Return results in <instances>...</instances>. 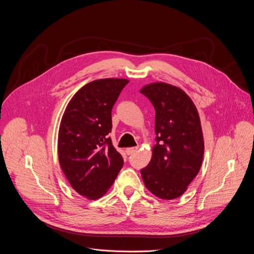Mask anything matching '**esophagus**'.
Masks as SVG:
<instances>
[{
	"mask_svg": "<svg viewBox=\"0 0 254 254\" xmlns=\"http://www.w3.org/2000/svg\"><path fill=\"white\" fill-rule=\"evenodd\" d=\"M136 150H137L136 147H135V148H127V149H126V153H127V155H131V154H133Z\"/></svg>",
	"mask_w": 254,
	"mask_h": 254,
	"instance_id": "obj_1",
	"label": "esophagus"
}]
</instances>
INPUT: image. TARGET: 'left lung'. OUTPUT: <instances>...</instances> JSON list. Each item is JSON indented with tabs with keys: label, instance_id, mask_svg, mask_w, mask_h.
Returning a JSON list of instances; mask_svg holds the SVG:
<instances>
[{
	"label": "left lung",
	"instance_id": "8db88e82",
	"mask_svg": "<svg viewBox=\"0 0 254 254\" xmlns=\"http://www.w3.org/2000/svg\"><path fill=\"white\" fill-rule=\"evenodd\" d=\"M156 111L157 143L149 165L140 170L144 186L156 197L182 196L198 175L204 156V137L197 108L181 88L154 82L144 85Z\"/></svg>",
	"mask_w": 254,
	"mask_h": 254
}]
</instances>
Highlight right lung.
I'll return each instance as SVG.
<instances>
[{
  "label": "right lung",
  "mask_w": 254,
  "mask_h": 254,
  "mask_svg": "<svg viewBox=\"0 0 254 254\" xmlns=\"http://www.w3.org/2000/svg\"><path fill=\"white\" fill-rule=\"evenodd\" d=\"M126 78H102L82 86L68 102L58 131V160L79 195L96 200L114 184L124 160L107 137L112 110Z\"/></svg>",
  "instance_id": "add662e5"
}]
</instances>
